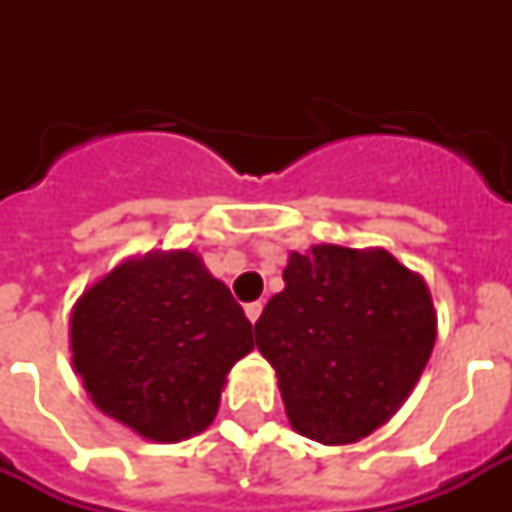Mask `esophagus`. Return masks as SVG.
Here are the masks:
<instances>
[{
	"label": "esophagus",
	"mask_w": 512,
	"mask_h": 512,
	"mask_svg": "<svg viewBox=\"0 0 512 512\" xmlns=\"http://www.w3.org/2000/svg\"><path fill=\"white\" fill-rule=\"evenodd\" d=\"M244 313H247V319L255 324V321L260 319V313H263V303H249L247 308H244Z\"/></svg>",
	"instance_id": "34e87169"
}]
</instances>
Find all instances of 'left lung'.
I'll return each instance as SVG.
<instances>
[{
  "instance_id": "left-lung-1",
  "label": "left lung",
  "mask_w": 512,
  "mask_h": 512,
  "mask_svg": "<svg viewBox=\"0 0 512 512\" xmlns=\"http://www.w3.org/2000/svg\"><path fill=\"white\" fill-rule=\"evenodd\" d=\"M284 284L255 335L292 428L321 444L369 436L412 393L436 342L425 281L385 249L321 244L292 252Z\"/></svg>"
}]
</instances>
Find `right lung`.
<instances>
[{
	"mask_svg": "<svg viewBox=\"0 0 512 512\" xmlns=\"http://www.w3.org/2000/svg\"><path fill=\"white\" fill-rule=\"evenodd\" d=\"M252 348L231 289L185 249L127 260L71 316L74 369L95 406L162 444L215 420L225 374Z\"/></svg>",
	"mask_w": 512,
	"mask_h": 512,
	"instance_id": "obj_1",
	"label": "right lung"
}]
</instances>
